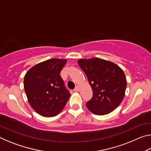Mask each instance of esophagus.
I'll return each instance as SVG.
<instances>
[{"mask_svg": "<svg viewBox=\"0 0 151 151\" xmlns=\"http://www.w3.org/2000/svg\"><path fill=\"white\" fill-rule=\"evenodd\" d=\"M75 91H76V92H78V91H79V87L78 86H76V87H75Z\"/></svg>", "mask_w": 151, "mask_h": 151, "instance_id": "1", "label": "esophagus"}]
</instances>
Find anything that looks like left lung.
<instances>
[{
	"label": "left lung",
	"mask_w": 151,
	"mask_h": 151,
	"mask_svg": "<svg viewBox=\"0 0 151 151\" xmlns=\"http://www.w3.org/2000/svg\"><path fill=\"white\" fill-rule=\"evenodd\" d=\"M78 64L87 76L93 95L86 103L89 111L104 115L114 111L123 100L127 88L124 73L118 65L99 58L80 59Z\"/></svg>",
	"instance_id": "left-lung-1"
}]
</instances>
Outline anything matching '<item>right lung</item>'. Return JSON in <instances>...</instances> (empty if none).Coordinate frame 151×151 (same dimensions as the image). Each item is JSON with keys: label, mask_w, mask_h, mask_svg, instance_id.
Returning a JSON list of instances; mask_svg holds the SVG:
<instances>
[{"label": "right lung", "mask_w": 151, "mask_h": 151, "mask_svg": "<svg viewBox=\"0 0 151 151\" xmlns=\"http://www.w3.org/2000/svg\"><path fill=\"white\" fill-rule=\"evenodd\" d=\"M66 63L65 59L51 58L32 66L24 76L28 101L41 116H56L69 99L70 94L60 75Z\"/></svg>", "instance_id": "add662e5"}]
</instances>
